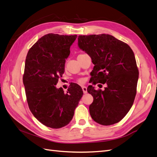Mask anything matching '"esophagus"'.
I'll return each instance as SVG.
<instances>
[{"label": "esophagus", "instance_id": "esophagus-1", "mask_svg": "<svg viewBox=\"0 0 157 157\" xmlns=\"http://www.w3.org/2000/svg\"><path fill=\"white\" fill-rule=\"evenodd\" d=\"M82 91H83L84 94H86L87 93V88L86 86H82Z\"/></svg>", "mask_w": 157, "mask_h": 157}]
</instances>
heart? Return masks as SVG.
<instances>
[{
  "instance_id": "b5f03b06",
  "label": "heart",
  "mask_w": 157,
  "mask_h": 157,
  "mask_svg": "<svg viewBox=\"0 0 157 157\" xmlns=\"http://www.w3.org/2000/svg\"><path fill=\"white\" fill-rule=\"evenodd\" d=\"M78 82H79V83H83L84 82V79L83 78H79L78 80Z\"/></svg>"
}]
</instances>
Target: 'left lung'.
I'll list each match as a JSON object with an SVG mask.
<instances>
[{"label": "left lung", "mask_w": 157, "mask_h": 157, "mask_svg": "<svg viewBox=\"0 0 157 157\" xmlns=\"http://www.w3.org/2000/svg\"><path fill=\"white\" fill-rule=\"evenodd\" d=\"M78 42L95 65L90 82L107 84L103 91L88 86L87 91L94 98L90 115L104 126L120 122L130 111L137 92L139 71L134 52L110 35H79Z\"/></svg>", "instance_id": "1"}]
</instances>
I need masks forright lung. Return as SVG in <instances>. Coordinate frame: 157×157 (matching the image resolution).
Here are the masks:
<instances>
[{
	"label": "right lung",
	"mask_w": 157,
	"mask_h": 157,
	"mask_svg": "<svg viewBox=\"0 0 157 157\" xmlns=\"http://www.w3.org/2000/svg\"><path fill=\"white\" fill-rule=\"evenodd\" d=\"M77 37L49 33L38 40L26 56L23 82L27 101L33 115L47 127L67 125L83 95L81 87L75 83L67 93L56 87Z\"/></svg>",
	"instance_id": "right-lung-1"
}]
</instances>
